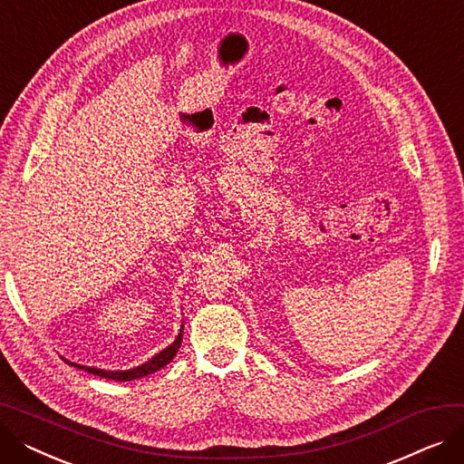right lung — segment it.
<instances>
[{
  "instance_id": "1",
  "label": "right lung",
  "mask_w": 464,
  "mask_h": 464,
  "mask_svg": "<svg viewBox=\"0 0 464 464\" xmlns=\"http://www.w3.org/2000/svg\"><path fill=\"white\" fill-rule=\"evenodd\" d=\"M182 344V329L179 333V336L175 338L173 344H169L165 350H161L160 353H156L150 361L142 362L140 367H135V369H130V371H103V369H93V367H82V364H77V362H69L71 367H77V369H84L88 371L90 374L93 376H102V378H107V380H116V382H131V380H137V378H144L149 376L160 369H163L165 364H169L170 361H173V357L177 355L179 348Z\"/></svg>"
}]
</instances>
